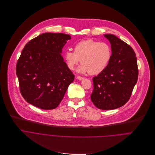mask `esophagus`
I'll use <instances>...</instances> for the list:
<instances>
[{
  "label": "esophagus",
  "instance_id": "obj_1",
  "mask_svg": "<svg viewBox=\"0 0 155 155\" xmlns=\"http://www.w3.org/2000/svg\"><path fill=\"white\" fill-rule=\"evenodd\" d=\"M76 78L78 79V80H79V81H82V80H83V79H84V78H83V77H81V76H77L76 77Z\"/></svg>",
  "mask_w": 155,
  "mask_h": 155
}]
</instances>
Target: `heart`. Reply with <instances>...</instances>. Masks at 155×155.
Instances as JSON below:
<instances>
[{
    "label": "heart",
    "mask_w": 155,
    "mask_h": 155,
    "mask_svg": "<svg viewBox=\"0 0 155 155\" xmlns=\"http://www.w3.org/2000/svg\"><path fill=\"white\" fill-rule=\"evenodd\" d=\"M64 57L70 70H74L81 61L82 64L78 68V73L96 75L103 72L108 67L112 58V49L107 43L87 39L77 43L74 51L67 50Z\"/></svg>",
    "instance_id": "b5f03b06"
}]
</instances>
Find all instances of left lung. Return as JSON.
<instances>
[{
    "mask_svg": "<svg viewBox=\"0 0 155 155\" xmlns=\"http://www.w3.org/2000/svg\"><path fill=\"white\" fill-rule=\"evenodd\" d=\"M111 44L112 58L107 68L93 78L91 100L100 109L112 110L130 100L138 79L137 58L133 48L112 34H104Z\"/></svg>",
    "mask_w": 155,
    "mask_h": 155,
    "instance_id": "8db88e82",
    "label": "left lung"
}]
</instances>
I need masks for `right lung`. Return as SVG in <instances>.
I'll return each mask as SVG.
<instances>
[{"label":"right lung","mask_w":155,"mask_h":155,"mask_svg":"<svg viewBox=\"0 0 155 155\" xmlns=\"http://www.w3.org/2000/svg\"><path fill=\"white\" fill-rule=\"evenodd\" d=\"M69 35L45 33L28 41L22 51L16 71L25 100L38 108H56L74 75L61 54Z\"/></svg>","instance_id":"add662e5"}]
</instances>
